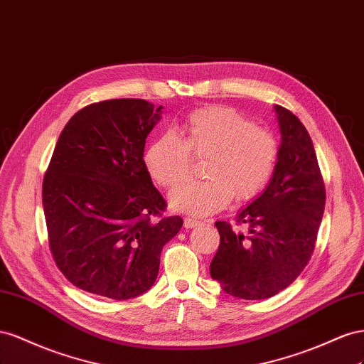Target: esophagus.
Wrapping results in <instances>:
<instances>
[{"label": "esophagus", "mask_w": 364, "mask_h": 364, "mask_svg": "<svg viewBox=\"0 0 364 364\" xmlns=\"http://www.w3.org/2000/svg\"><path fill=\"white\" fill-rule=\"evenodd\" d=\"M196 225H200V221L193 220V218H184V228H193Z\"/></svg>", "instance_id": "obj_1"}]
</instances>
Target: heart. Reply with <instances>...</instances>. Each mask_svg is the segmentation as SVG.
Segmentation results:
<instances>
[{"label": "heart", "instance_id": "heart-1", "mask_svg": "<svg viewBox=\"0 0 364 364\" xmlns=\"http://www.w3.org/2000/svg\"><path fill=\"white\" fill-rule=\"evenodd\" d=\"M154 139L143 152L144 169L164 188L180 183L191 169V155L207 157V180L184 181L169 193L171 209L209 216L230 203L250 201L261 193L274 172L277 143L232 108L207 107L193 111L178 131Z\"/></svg>", "mask_w": 364, "mask_h": 364}]
</instances>
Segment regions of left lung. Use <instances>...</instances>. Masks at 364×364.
Wrapping results in <instances>:
<instances>
[{
	"mask_svg": "<svg viewBox=\"0 0 364 364\" xmlns=\"http://www.w3.org/2000/svg\"><path fill=\"white\" fill-rule=\"evenodd\" d=\"M274 112L280 146L272 180L237 213L248 232L215 223L221 241L210 276L224 293L245 300L268 299L294 282L314 252L325 210L313 140L291 111L274 105Z\"/></svg>",
	"mask_w": 364,
	"mask_h": 364,
	"instance_id": "left-lung-1",
	"label": "left lung"
}]
</instances>
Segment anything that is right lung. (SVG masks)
<instances>
[{
    "label": "right lung",
    "instance_id": "add662e5",
    "mask_svg": "<svg viewBox=\"0 0 364 364\" xmlns=\"http://www.w3.org/2000/svg\"><path fill=\"white\" fill-rule=\"evenodd\" d=\"M163 107L112 99L82 108L58 139L43 184L48 244L73 285L114 300L137 297L159 276L180 216L166 207L144 169L146 137Z\"/></svg>",
    "mask_w": 364,
    "mask_h": 364
}]
</instances>
